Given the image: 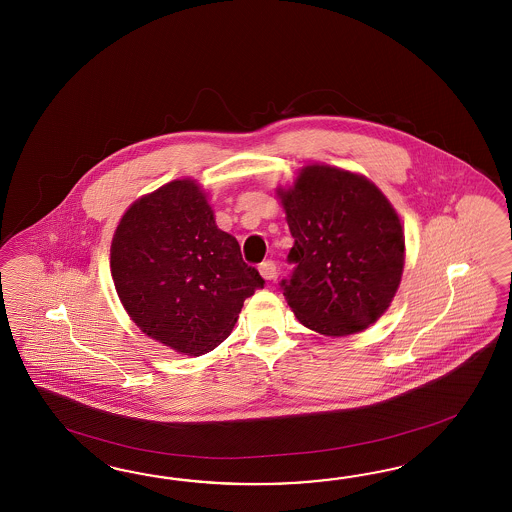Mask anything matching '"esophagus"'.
I'll use <instances>...</instances> for the list:
<instances>
[{"label":"esophagus","instance_id":"obj_1","mask_svg":"<svg viewBox=\"0 0 512 512\" xmlns=\"http://www.w3.org/2000/svg\"><path fill=\"white\" fill-rule=\"evenodd\" d=\"M259 272H261V276H263L266 281H272V279H276V263H274V261H264V263H261V266H259Z\"/></svg>","mask_w":512,"mask_h":512}]
</instances>
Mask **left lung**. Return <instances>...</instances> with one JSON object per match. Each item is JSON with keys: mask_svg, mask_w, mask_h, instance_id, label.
Wrapping results in <instances>:
<instances>
[{"mask_svg": "<svg viewBox=\"0 0 512 512\" xmlns=\"http://www.w3.org/2000/svg\"><path fill=\"white\" fill-rule=\"evenodd\" d=\"M294 264L283 296L305 328L330 337L361 332L384 315L401 283V220L371 180L332 166H307L277 190Z\"/></svg>", "mask_w": 512, "mask_h": 512, "instance_id": "obj_1", "label": "left lung"}]
</instances>
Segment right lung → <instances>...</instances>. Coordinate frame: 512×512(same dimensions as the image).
<instances>
[{
	"label": "right lung",
	"mask_w": 512,
	"mask_h": 512,
	"mask_svg": "<svg viewBox=\"0 0 512 512\" xmlns=\"http://www.w3.org/2000/svg\"><path fill=\"white\" fill-rule=\"evenodd\" d=\"M110 266L139 330L186 356L223 343L244 300L264 287L190 179L173 180L126 210L111 240Z\"/></svg>",
	"instance_id": "obj_1"
}]
</instances>
